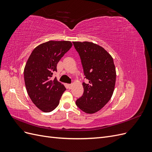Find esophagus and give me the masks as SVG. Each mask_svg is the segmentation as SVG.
<instances>
[{
    "mask_svg": "<svg viewBox=\"0 0 152 152\" xmlns=\"http://www.w3.org/2000/svg\"><path fill=\"white\" fill-rule=\"evenodd\" d=\"M67 87H68V89H71L72 87V84H68Z\"/></svg>",
    "mask_w": 152,
    "mask_h": 152,
    "instance_id": "esophagus-1",
    "label": "esophagus"
}]
</instances>
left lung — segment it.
<instances>
[{
    "instance_id": "obj_1",
    "label": "left lung",
    "mask_w": 152,
    "mask_h": 152,
    "mask_svg": "<svg viewBox=\"0 0 152 152\" xmlns=\"http://www.w3.org/2000/svg\"><path fill=\"white\" fill-rule=\"evenodd\" d=\"M79 53L85 79L84 93L76 101V105L87 113L99 111L111 99L116 80L113 58L99 45L89 42H73Z\"/></svg>"
}]
</instances>
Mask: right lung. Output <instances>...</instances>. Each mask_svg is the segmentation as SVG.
I'll use <instances>...</instances> for the list:
<instances>
[{"label":"right lung","mask_w":152,"mask_h":152,"mask_svg":"<svg viewBox=\"0 0 152 152\" xmlns=\"http://www.w3.org/2000/svg\"><path fill=\"white\" fill-rule=\"evenodd\" d=\"M72 46L70 41H53L35 48L27 61L24 79L27 93L35 106L44 112L56 108L65 87L53 75L57 64Z\"/></svg>","instance_id":"right-lung-1"}]
</instances>
